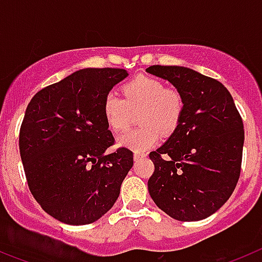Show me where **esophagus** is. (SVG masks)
Returning <instances> with one entry per match:
<instances>
[{"mask_svg":"<svg viewBox=\"0 0 262 262\" xmlns=\"http://www.w3.org/2000/svg\"><path fill=\"white\" fill-rule=\"evenodd\" d=\"M145 156H147V155L142 154V152H135V154H134V160H135V161H138V160L143 159V157H145Z\"/></svg>","mask_w":262,"mask_h":262,"instance_id":"esophagus-1","label":"esophagus"}]
</instances>
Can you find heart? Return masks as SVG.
Masks as SVG:
<instances>
[{"mask_svg": "<svg viewBox=\"0 0 262 262\" xmlns=\"http://www.w3.org/2000/svg\"><path fill=\"white\" fill-rule=\"evenodd\" d=\"M123 97L106 94L102 113L106 123L114 131L128 127L131 111H140L139 128L129 129L118 136L119 147L144 152L159 143L161 133L169 135L177 126L184 111V99L180 92L165 88L163 81L149 76H138L123 86Z\"/></svg>", "mask_w": 262, "mask_h": 262, "instance_id": "b5f03b06", "label": "heart"}]
</instances>
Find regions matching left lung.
<instances>
[{
  "label": "left lung",
  "mask_w": 262,
  "mask_h": 262,
  "mask_svg": "<svg viewBox=\"0 0 262 262\" xmlns=\"http://www.w3.org/2000/svg\"><path fill=\"white\" fill-rule=\"evenodd\" d=\"M145 71L168 80L184 99L177 128L149 154L155 165L149 195L173 219L202 221L221 209L239 181L243 119L230 92L215 78L177 66Z\"/></svg>",
  "instance_id": "left-lung-1"
}]
</instances>
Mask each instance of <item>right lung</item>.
Returning a JSON list of instances; mask_svg holds the SVG:
<instances>
[{
    "mask_svg": "<svg viewBox=\"0 0 262 262\" xmlns=\"http://www.w3.org/2000/svg\"><path fill=\"white\" fill-rule=\"evenodd\" d=\"M126 69L85 68L32 97L19 129L29 189L47 214L72 226L98 221L118 200L134 154L114 144L102 103Z\"/></svg>",
    "mask_w": 262,
    "mask_h": 262,
    "instance_id": "obj_1",
    "label": "right lung"
}]
</instances>
